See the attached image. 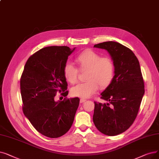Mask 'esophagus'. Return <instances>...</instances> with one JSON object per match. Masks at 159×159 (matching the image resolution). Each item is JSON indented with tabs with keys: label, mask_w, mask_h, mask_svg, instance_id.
<instances>
[{
	"label": "esophagus",
	"mask_w": 159,
	"mask_h": 159,
	"mask_svg": "<svg viewBox=\"0 0 159 159\" xmlns=\"http://www.w3.org/2000/svg\"><path fill=\"white\" fill-rule=\"evenodd\" d=\"M86 100L85 99H82V98H81L80 99V103H82V102H85Z\"/></svg>",
	"instance_id": "1"
}]
</instances>
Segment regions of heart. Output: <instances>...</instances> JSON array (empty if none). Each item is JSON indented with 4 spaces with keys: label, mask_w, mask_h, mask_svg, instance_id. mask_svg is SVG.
Returning <instances> with one entry per match:
<instances>
[{
    "label": "heart",
    "mask_w": 159,
    "mask_h": 159,
    "mask_svg": "<svg viewBox=\"0 0 159 159\" xmlns=\"http://www.w3.org/2000/svg\"><path fill=\"white\" fill-rule=\"evenodd\" d=\"M79 70L86 71L85 80L73 87L71 94L75 97L88 98L95 93L99 88L105 89L112 82L115 74V64L110 57H101L98 52L91 49H86L79 54L75 58ZM63 73L66 80L71 84L78 81L79 70L71 63L66 62Z\"/></svg>",
    "instance_id": "obj_1"
}]
</instances>
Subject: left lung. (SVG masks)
I'll use <instances>...</instances> for the list:
<instances>
[{
  "instance_id": "1",
  "label": "left lung",
  "mask_w": 159,
  "mask_h": 159,
  "mask_svg": "<svg viewBox=\"0 0 159 159\" xmlns=\"http://www.w3.org/2000/svg\"><path fill=\"white\" fill-rule=\"evenodd\" d=\"M107 50L115 64L114 79L101 98L108 102H94L93 121L96 128L107 136H116L127 130L139 113L145 92L139 61L127 47L115 41L94 45Z\"/></svg>"
}]
</instances>
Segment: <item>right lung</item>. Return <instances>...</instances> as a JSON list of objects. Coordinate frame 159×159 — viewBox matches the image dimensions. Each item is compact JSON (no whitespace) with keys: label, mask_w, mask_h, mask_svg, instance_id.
<instances>
[{"label":"right lung","mask_w":159,"mask_h":159,"mask_svg":"<svg viewBox=\"0 0 159 159\" xmlns=\"http://www.w3.org/2000/svg\"><path fill=\"white\" fill-rule=\"evenodd\" d=\"M74 50L67 46L43 48L29 58L20 77L25 116L39 133L51 139L70 130L79 105V98H66L67 83L63 73ZM58 91L66 98L56 102L54 97Z\"/></svg>","instance_id":"right-lung-1"}]
</instances>
